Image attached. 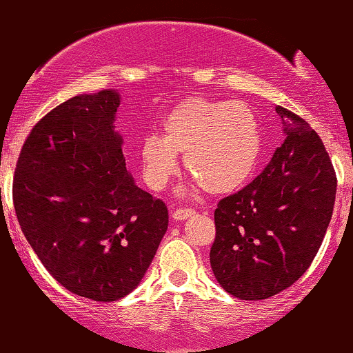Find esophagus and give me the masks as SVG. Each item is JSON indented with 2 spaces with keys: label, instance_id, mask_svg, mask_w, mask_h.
Returning <instances> with one entry per match:
<instances>
[{
  "label": "esophagus",
  "instance_id": "34e87169",
  "mask_svg": "<svg viewBox=\"0 0 353 353\" xmlns=\"http://www.w3.org/2000/svg\"><path fill=\"white\" fill-rule=\"evenodd\" d=\"M194 212H196V210H194V209H189V208H179V209L174 210V212H172V217L176 219V221H184V219L192 217V216H194Z\"/></svg>",
  "mask_w": 353,
  "mask_h": 353
}]
</instances>
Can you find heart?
<instances>
[{
	"label": "heart",
	"mask_w": 353,
	"mask_h": 353,
	"mask_svg": "<svg viewBox=\"0 0 353 353\" xmlns=\"http://www.w3.org/2000/svg\"><path fill=\"white\" fill-rule=\"evenodd\" d=\"M262 152V132L254 111L242 103L190 99L169 112L163 136L141 144L148 185L164 189L176 176L177 154L185 169L210 194H229L250 179Z\"/></svg>",
	"instance_id": "obj_1"
}]
</instances>
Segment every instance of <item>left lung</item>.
<instances>
[{
    "mask_svg": "<svg viewBox=\"0 0 353 353\" xmlns=\"http://www.w3.org/2000/svg\"><path fill=\"white\" fill-rule=\"evenodd\" d=\"M285 141L255 179L219 201L210 267L225 292L262 301L292 285L317 255L337 176L310 124L277 106Z\"/></svg>",
    "mask_w": 353,
    "mask_h": 353,
    "instance_id": "8db88e82",
    "label": "left lung"
}]
</instances>
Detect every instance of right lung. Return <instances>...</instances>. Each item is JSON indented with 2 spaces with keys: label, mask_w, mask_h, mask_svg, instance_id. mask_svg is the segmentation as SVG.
Masks as SVG:
<instances>
[{
  "label": "right lung",
  "mask_w": 353,
  "mask_h": 353,
  "mask_svg": "<svg viewBox=\"0 0 353 353\" xmlns=\"http://www.w3.org/2000/svg\"><path fill=\"white\" fill-rule=\"evenodd\" d=\"M119 94H81L33 125L13 176L24 237L70 292L112 302L134 290L169 224L168 205L139 189L114 131Z\"/></svg>",
  "instance_id": "1"
}]
</instances>
